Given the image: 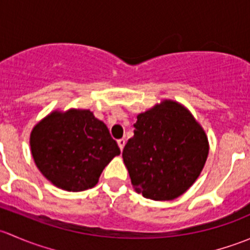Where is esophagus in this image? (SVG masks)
Returning a JSON list of instances; mask_svg holds the SVG:
<instances>
[{
  "mask_svg": "<svg viewBox=\"0 0 250 250\" xmlns=\"http://www.w3.org/2000/svg\"><path fill=\"white\" fill-rule=\"evenodd\" d=\"M117 144H118V146H120L121 151H122L123 147H125V139H118Z\"/></svg>",
  "mask_w": 250,
  "mask_h": 250,
  "instance_id": "esophagus-1",
  "label": "esophagus"
}]
</instances>
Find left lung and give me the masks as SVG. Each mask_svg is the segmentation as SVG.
Here are the masks:
<instances>
[{
  "label": "left lung",
  "mask_w": 250,
  "mask_h": 250,
  "mask_svg": "<svg viewBox=\"0 0 250 250\" xmlns=\"http://www.w3.org/2000/svg\"><path fill=\"white\" fill-rule=\"evenodd\" d=\"M134 128L122 157L135 190L153 201L183 195L202 172L208 156L201 125L185 107L166 100L138 115Z\"/></svg>",
  "instance_id": "8db88e82"
}]
</instances>
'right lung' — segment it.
<instances>
[{"label":"right lung","instance_id":"1","mask_svg":"<svg viewBox=\"0 0 250 250\" xmlns=\"http://www.w3.org/2000/svg\"><path fill=\"white\" fill-rule=\"evenodd\" d=\"M30 145L40 172L72 192L94 188L104 168L121 153L105 123L89 110L50 113L34 128Z\"/></svg>","mask_w":250,"mask_h":250}]
</instances>
